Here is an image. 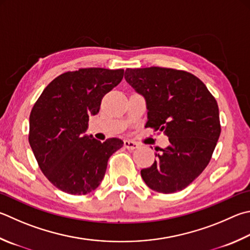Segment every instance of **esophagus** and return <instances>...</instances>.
Returning <instances> with one entry per match:
<instances>
[{"mask_svg": "<svg viewBox=\"0 0 250 250\" xmlns=\"http://www.w3.org/2000/svg\"><path fill=\"white\" fill-rule=\"evenodd\" d=\"M124 146L128 149H135L139 147V144L137 142H133V141L130 140H125L124 141Z\"/></svg>", "mask_w": 250, "mask_h": 250, "instance_id": "1", "label": "esophagus"}]
</instances>
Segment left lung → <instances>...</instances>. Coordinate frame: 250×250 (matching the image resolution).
I'll use <instances>...</instances> for the list:
<instances>
[{
	"instance_id": "1",
	"label": "left lung",
	"mask_w": 250,
	"mask_h": 250,
	"mask_svg": "<svg viewBox=\"0 0 250 250\" xmlns=\"http://www.w3.org/2000/svg\"><path fill=\"white\" fill-rule=\"evenodd\" d=\"M125 79L146 101L145 128L164 132L169 141L141 176L154 191H180L204 170L216 146L221 124L215 98L201 80L183 70L126 69Z\"/></svg>"
}]
</instances>
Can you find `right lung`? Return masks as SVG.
I'll return each mask as SVG.
<instances>
[{
  "mask_svg": "<svg viewBox=\"0 0 250 250\" xmlns=\"http://www.w3.org/2000/svg\"><path fill=\"white\" fill-rule=\"evenodd\" d=\"M125 70L86 67L65 72L50 82L31 109L28 141L39 168L58 189L89 193L105 176L109 157L124 142L84 135L90 115L103 97L120 83Z\"/></svg>",
  "mask_w": 250,
  "mask_h": 250,
  "instance_id": "right-lung-1",
  "label": "right lung"
}]
</instances>
